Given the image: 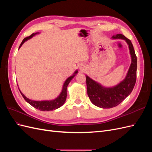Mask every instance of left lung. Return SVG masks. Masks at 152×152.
<instances>
[{"label":"left lung","mask_w":152,"mask_h":152,"mask_svg":"<svg viewBox=\"0 0 152 152\" xmlns=\"http://www.w3.org/2000/svg\"><path fill=\"white\" fill-rule=\"evenodd\" d=\"M112 38L121 39L126 41L129 45L132 61L125 79L113 87H104L86 76L87 94L90 100L94 105L103 108H113L122 103L131 93L136 81L137 57L131 41L122 34L115 35Z\"/></svg>","instance_id":"1"}]
</instances>
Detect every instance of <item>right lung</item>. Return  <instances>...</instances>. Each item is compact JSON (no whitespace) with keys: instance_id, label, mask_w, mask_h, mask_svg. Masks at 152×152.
<instances>
[{"instance_id":"obj_1","label":"right lung","mask_w":152,"mask_h":152,"mask_svg":"<svg viewBox=\"0 0 152 152\" xmlns=\"http://www.w3.org/2000/svg\"><path fill=\"white\" fill-rule=\"evenodd\" d=\"M37 33H35V34H32L31 35L28 36V37H25L23 41L21 42L20 45V48L21 46L25 41H26L27 40L30 39V38H31L32 37L34 36L35 34H37ZM78 71H75V72L74 73V74L73 75L68 77V79L66 80L65 82L64 83L63 87V89L61 93L59 94V96H58V98H56L55 99L52 100V101H42V102H37V101H33V100H31L29 99L28 98H27L26 96L23 94L20 91V93L22 95L23 97L25 99V100L26 101V102H28L30 105H31L32 107H34V108L38 109L39 110H41V111H51V110H56L58 108H59L60 107L64 104V103L66 101V89H67V86L70 83V82L71 81V80L73 79V77H75L76 73H77Z\"/></svg>"}]
</instances>
